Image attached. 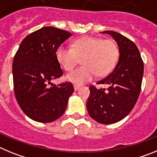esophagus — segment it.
<instances>
[{
    "label": "esophagus",
    "mask_w": 157,
    "mask_h": 157,
    "mask_svg": "<svg viewBox=\"0 0 157 157\" xmlns=\"http://www.w3.org/2000/svg\"><path fill=\"white\" fill-rule=\"evenodd\" d=\"M79 86H78V85H74V90H78V89H79Z\"/></svg>",
    "instance_id": "obj_1"
}]
</instances>
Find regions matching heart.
I'll return each mask as SVG.
<instances>
[{
	"instance_id": "b5f03b06",
	"label": "heart",
	"mask_w": 157,
	"mask_h": 157,
	"mask_svg": "<svg viewBox=\"0 0 157 157\" xmlns=\"http://www.w3.org/2000/svg\"><path fill=\"white\" fill-rule=\"evenodd\" d=\"M58 63L64 70H71L82 58L83 66L75 69L66 75V79L81 85L90 81L98 74L106 75L114 68L119 57V49L112 40L83 37L75 40L71 48L59 45L56 51Z\"/></svg>"
}]
</instances>
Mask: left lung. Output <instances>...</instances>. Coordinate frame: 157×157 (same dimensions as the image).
Masks as SVG:
<instances>
[{
  "instance_id": "obj_1",
  "label": "left lung",
  "mask_w": 157,
  "mask_h": 157,
  "mask_svg": "<svg viewBox=\"0 0 157 157\" xmlns=\"http://www.w3.org/2000/svg\"><path fill=\"white\" fill-rule=\"evenodd\" d=\"M114 38L119 47L120 57L111 74L97 84L109 87H90L87 111L93 120L101 124L117 123L131 112L139 97L143 78L144 63L138 47L120 33L106 30L101 32Z\"/></svg>"
}]
</instances>
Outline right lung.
<instances>
[{
	"label": "right lung",
	"mask_w": 157,
	"mask_h": 157,
	"mask_svg": "<svg viewBox=\"0 0 157 157\" xmlns=\"http://www.w3.org/2000/svg\"><path fill=\"white\" fill-rule=\"evenodd\" d=\"M71 35L56 27H42L25 37L14 56L12 75L16 101L22 111L34 121L51 123L63 116L74 92L71 82L52 83L63 75L56 57V49Z\"/></svg>",
	"instance_id": "add662e5"
}]
</instances>
